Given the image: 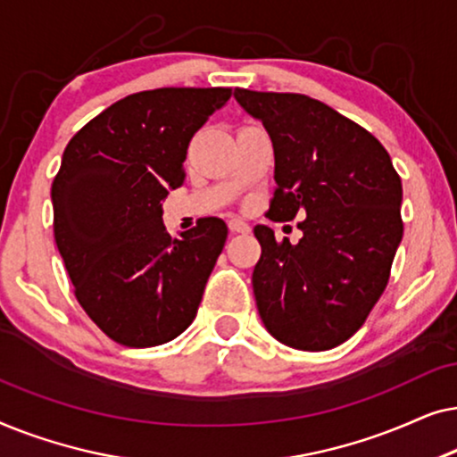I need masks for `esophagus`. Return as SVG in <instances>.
<instances>
[{"label": "esophagus", "mask_w": 457, "mask_h": 457, "mask_svg": "<svg viewBox=\"0 0 457 457\" xmlns=\"http://www.w3.org/2000/svg\"><path fill=\"white\" fill-rule=\"evenodd\" d=\"M228 228H230V233H241V235H245L252 230V227H249L245 220H241V218H230Z\"/></svg>", "instance_id": "34e87169"}]
</instances>
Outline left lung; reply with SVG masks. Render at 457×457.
Returning <instances> with one entry per match:
<instances>
[{
	"mask_svg": "<svg viewBox=\"0 0 457 457\" xmlns=\"http://www.w3.org/2000/svg\"><path fill=\"white\" fill-rule=\"evenodd\" d=\"M264 124L277 189L270 220L299 216L297 245L253 228L262 255L253 295L274 339L303 352L347 341L383 295L403 235L402 179L377 137L299 93L235 89Z\"/></svg>",
	"mask_w": 457,
	"mask_h": 457,
	"instance_id": "8db88e82",
	"label": "left lung"
}]
</instances>
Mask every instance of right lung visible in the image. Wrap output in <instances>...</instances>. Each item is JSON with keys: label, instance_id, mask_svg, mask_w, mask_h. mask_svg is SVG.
Here are the masks:
<instances>
[{"label": "right lung", "instance_id": "obj_1", "mask_svg": "<svg viewBox=\"0 0 457 457\" xmlns=\"http://www.w3.org/2000/svg\"><path fill=\"white\" fill-rule=\"evenodd\" d=\"M228 97L224 87L133 93L64 149L52 185L55 245L87 316L120 345H162L197 314L228 228L204 218L172 239L162 199L183 185L193 135Z\"/></svg>", "mask_w": 457, "mask_h": 457}]
</instances>
